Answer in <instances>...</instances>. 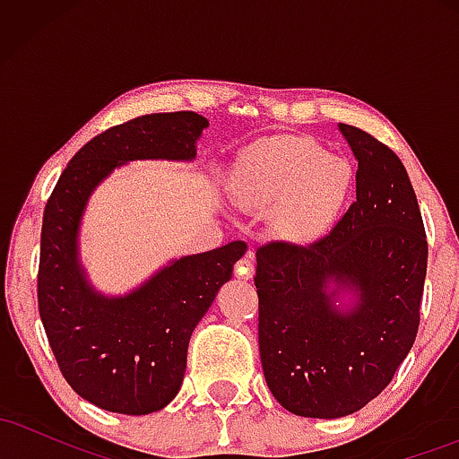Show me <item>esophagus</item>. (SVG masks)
I'll return each instance as SVG.
<instances>
[{"instance_id":"1","label":"esophagus","mask_w":459,"mask_h":459,"mask_svg":"<svg viewBox=\"0 0 459 459\" xmlns=\"http://www.w3.org/2000/svg\"><path fill=\"white\" fill-rule=\"evenodd\" d=\"M252 270H255V263H252V255H246L244 259L237 261L235 273H237V278H241V281H250Z\"/></svg>"}]
</instances>
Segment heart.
<instances>
[{"label":"heart","instance_id":"1","mask_svg":"<svg viewBox=\"0 0 459 459\" xmlns=\"http://www.w3.org/2000/svg\"><path fill=\"white\" fill-rule=\"evenodd\" d=\"M356 187V170L310 138L281 135L255 142L237 157L229 194L247 212H272V229L307 244L339 222Z\"/></svg>","mask_w":459,"mask_h":459}]
</instances>
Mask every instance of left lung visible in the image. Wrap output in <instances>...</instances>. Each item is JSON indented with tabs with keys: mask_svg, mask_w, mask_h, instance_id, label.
I'll use <instances>...</instances> for the list:
<instances>
[{
	"mask_svg": "<svg viewBox=\"0 0 459 459\" xmlns=\"http://www.w3.org/2000/svg\"><path fill=\"white\" fill-rule=\"evenodd\" d=\"M358 161L356 203L324 239L256 250L265 382L291 414L339 419L376 399L412 350L428 241L402 160L339 123Z\"/></svg>",
	"mask_w": 459,
	"mask_h": 459,
	"instance_id": "8db88e82",
	"label": "left lung"
}]
</instances>
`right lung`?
<instances>
[{"mask_svg": "<svg viewBox=\"0 0 459 459\" xmlns=\"http://www.w3.org/2000/svg\"><path fill=\"white\" fill-rule=\"evenodd\" d=\"M209 120L196 112L146 114L75 152L47 200L40 233L39 313L65 380L79 397L118 414H151L177 397L189 336L230 281L244 241L168 261L123 296L99 291L79 259L88 200L116 168L140 160L194 161Z\"/></svg>", "mask_w": 459, "mask_h": 459, "instance_id": "obj_1", "label": "right lung"}]
</instances>
